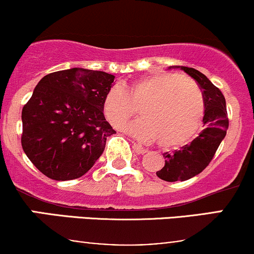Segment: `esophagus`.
I'll use <instances>...</instances> for the list:
<instances>
[{"mask_svg":"<svg viewBox=\"0 0 254 254\" xmlns=\"http://www.w3.org/2000/svg\"><path fill=\"white\" fill-rule=\"evenodd\" d=\"M132 148H133V150H135L136 153H138V154L147 153V150H145L144 148H142L141 145H139L138 143H135V142H133V143H132Z\"/></svg>","mask_w":254,"mask_h":254,"instance_id":"esophagus-1","label":"esophagus"}]
</instances>
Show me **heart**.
Wrapping results in <instances>:
<instances>
[{
	"instance_id": "b5f03b06",
	"label": "heart",
	"mask_w": 254,
	"mask_h": 254,
	"mask_svg": "<svg viewBox=\"0 0 254 254\" xmlns=\"http://www.w3.org/2000/svg\"><path fill=\"white\" fill-rule=\"evenodd\" d=\"M138 104L142 118L125 130L141 141L156 139L164 149H174L193 139L205 113L199 86L174 72H154L133 78L123 87L112 86L104 95L103 113L113 127L122 129Z\"/></svg>"
}]
</instances>
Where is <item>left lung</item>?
<instances>
[{
	"instance_id": "obj_1",
	"label": "left lung",
	"mask_w": 254,
	"mask_h": 254,
	"mask_svg": "<svg viewBox=\"0 0 254 254\" xmlns=\"http://www.w3.org/2000/svg\"><path fill=\"white\" fill-rule=\"evenodd\" d=\"M173 68H180L199 84L205 101V113L203 118L204 129L191 143L183 145L173 153L164 154L165 165L156 172V176L171 183L191 179L210 164L229 124L222 92L196 69L180 65H174Z\"/></svg>"
}]
</instances>
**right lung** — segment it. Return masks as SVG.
<instances>
[{
    "instance_id": "1",
    "label": "right lung",
    "mask_w": 254,
    "mask_h": 254,
    "mask_svg": "<svg viewBox=\"0 0 254 254\" xmlns=\"http://www.w3.org/2000/svg\"><path fill=\"white\" fill-rule=\"evenodd\" d=\"M115 76L71 68L38 82L22 109L21 145L31 162L54 180L86 174L116 131L103 113V99Z\"/></svg>"
}]
</instances>
